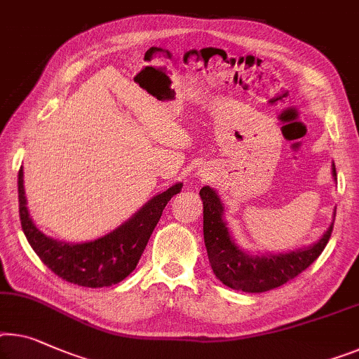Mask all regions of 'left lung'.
I'll return each instance as SVG.
<instances>
[{
  "label": "left lung",
  "instance_id": "8db88e82",
  "mask_svg": "<svg viewBox=\"0 0 359 359\" xmlns=\"http://www.w3.org/2000/svg\"><path fill=\"white\" fill-rule=\"evenodd\" d=\"M337 177L335 165H332ZM203 200V235L214 274L224 285L248 293L272 290L295 279L298 274L319 258L332 235L334 224H330L323 238L308 248L283 255L250 256L243 253L229 233L222 219V203L211 187L200 190Z\"/></svg>",
  "mask_w": 359,
  "mask_h": 359
}]
</instances>
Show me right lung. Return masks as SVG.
<instances>
[{
    "instance_id": "obj_1",
    "label": "right lung",
    "mask_w": 359,
    "mask_h": 359,
    "mask_svg": "<svg viewBox=\"0 0 359 359\" xmlns=\"http://www.w3.org/2000/svg\"><path fill=\"white\" fill-rule=\"evenodd\" d=\"M18 189L20 226L43 264L62 280L100 288L119 283L135 269L165 205L182 190V184L154 196L116 231L93 242L77 245L57 242L36 229L27 210L22 168L19 169Z\"/></svg>"
}]
</instances>
